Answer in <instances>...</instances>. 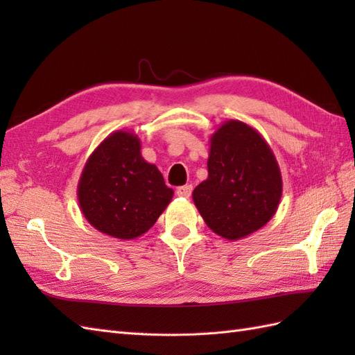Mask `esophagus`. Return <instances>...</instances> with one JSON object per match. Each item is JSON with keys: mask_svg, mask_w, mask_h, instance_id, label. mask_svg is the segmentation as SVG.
I'll return each mask as SVG.
<instances>
[{"mask_svg": "<svg viewBox=\"0 0 355 355\" xmlns=\"http://www.w3.org/2000/svg\"><path fill=\"white\" fill-rule=\"evenodd\" d=\"M192 189H193V187L191 184L182 186V187H178V189H177V195H178V197H183V198H189L191 193H192Z\"/></svg>", "mask_w": 355, "mask_h": 355, "instance_id": "1", "label": "esophagus"}]
</instances>
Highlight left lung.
Masks as SVG:
<instances>
[{"instance_id":"obj_1","label":"left lung","mask_w":355,"mask_h":355,"mask_svg":"<svg viewBox=\"0 0 355 355\" xmlns=\"http://www.w3.org/2000/svg\"><path fill=\"white\" fill-rule=\"evenodd\" d=\"M209 175L192 192L207 227L229 241L252 235L276 214L282 175L273 150L244 122L227 120L210 137Z\"/></svg>"}]
</instances>
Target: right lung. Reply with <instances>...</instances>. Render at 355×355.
Returning a JSON list of instances; mask_svg holds the SVG:
<instances>
[{"label":"right lung","mask_w":355,"mask_h":355,"mask_svg":"<svg viewBox=\"0 0 355 355\" xmlns=\"http://www.w3.org/2000/svg\"><path fill=\"white\" fill-rule=\"evenodd\" d=\"M140 149L139 135L116 131L93 150L82 169L78 184L80 212L108 236H141L173 197L162 172L141 157Z\"/></svg>","instance_id":"obj_1"}]
</instances>
